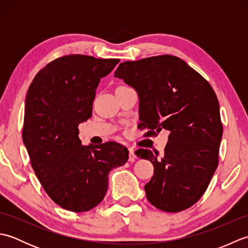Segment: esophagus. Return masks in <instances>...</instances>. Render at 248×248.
Masks as SVG:
<instances>
[{
    "mask_svg": "<svg viewBox=\"0 0 248 248\" xmlns=\"http://www.w3.org/2000/svg\"><path fill=\"white\" fill-rule=\"evenodd\" d=\"M135 154H134V150L132 148H129V161L130 162H134L135 161Z\"/></svg>",
    "mask_w": 248,
    "mask_h": 248,
    "instance_id": "esophagus-1",
    "label": "esophagus"
}]
</instances>
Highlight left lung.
Masks as SVG:
<instances>
[{
  "mask_svg": "<svg viewBox=\"0 0 248 248\" xmlns=\"http://www.w3.org/2000/svg\"><path fill=\"white\" fill-rule=\"evenodd\" d=\"M140 98V129L145 135L170 131L164 155L140 148L135 155L150 161L154 177L145 186L155 208L180 212L196 203L218 165L223 135L219 104L209 82L172 55L121 62L115 71Z\"/></svg>",
  "mask_w": 248,
  "mask_h": 248,
  "instance_id": "obj_1",
  "label": "left lung"
}]
</instances>
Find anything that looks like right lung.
Returning <instances> with one entry per match:
<instances>
[{
	"label": "right lung",
	"instance_id": "obj_1",
	"mask_svg": "<svg viewBox=\"0 0 248 248\" xmlns=\"http://www.w3.org/2000/svg\"><path fill=\"white\" fill-rule=\"evenodd\" d=\"M120 61L72 54L43 68L28 89L22 140L46 193L62 209L85 212L102 202L108 173L125 164L115 141L83 146L78 124L92 117L100 78Z\"/></svg>",
	"mask_w": 248,
	"mask_h": 248
}]
</instances>
